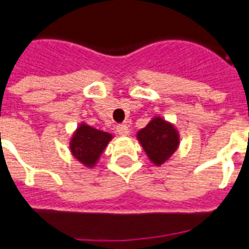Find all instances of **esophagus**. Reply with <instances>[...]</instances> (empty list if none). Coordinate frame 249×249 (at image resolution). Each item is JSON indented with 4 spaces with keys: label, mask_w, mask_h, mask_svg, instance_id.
Here are the masks:
<instances>
[{
    "label": "esophagus",
    "mask_w": 249,
    "mask_h": 249,
    "mask_svg": "<svg viewBox=\"0 0 249 249\" xmlns=\"http://www.w3.org/2000/svg\"><path fill=\"white\" fill-rule=\"evenodd\" d=\"M116 130L120 136H126L129 135V126L126 124H120L116 126Z\"/></svg>",
    "instance_id": "esophagus-1"
}]
</instances>
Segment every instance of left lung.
I'll return each mask as SVG.
<instances>
[{
    "label": "left lung",
    "mask_w": 249,
    "mask_h": 249,
    "mask_svg": "<svg viewBox=\"0 0 249 249\" xmlns=\"http://www.w3.org/2000/svg\"><path fill=\"white\" fill-rule=\"evenodd\" d=\"M137 139L148 157L156 165H161L172 156L178 146V135L172 125L155 117L137 133Z\"/></svg>",
    "instance_id": "left-lung-1"
}]
</instances>
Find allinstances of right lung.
Instances as JSON below:
<instances>
[{"mask_svg":"<svg viewBox=\"0 0 249 249\" xmlns=\"http://www.w3.org/2000/svg\"><path fill=\"white\" fill-rule=\"evenodd\" d=\"M110 139L112 135L107 132L81 124L71 137V155L87 167H93L97 162L98 157L104 152L105 146L108 145Z\"/></svg>","mask_w":249,"mask_h":249,"instance_id":"1","label":"right lung"}]
</instances>
